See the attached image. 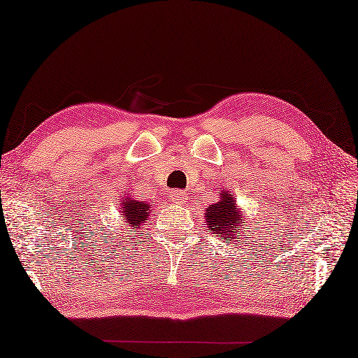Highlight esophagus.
Segmentation results:
<instances>
[{"mask_svg":"<svg viewBox=\"0 0 358 358\" xmlns=\"http://www.w3.org/2000/svg\"><path fill=\"white\" fill-rule=\"evenodd\" d=\"M171 199H172L175 203H185V201H186V194L180 192V191H172V192H171Z\"/></svg>","mask_w":358,"mask_h":358,"instance_id":"obj_1","label":"esophagus"}]
</instances>
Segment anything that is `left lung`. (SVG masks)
I'll return each instance as SVG.
<instances>
[{
  "label": "left lung",
  "mask_w": 358,
  "mask_h": 358,
  "mask_svg": "<svg viewBox=\"0 0 358 358\" xmlns=\"http://www.w3.org/2000/svg\"><path fill=\"white\" fill-rule=\"evenodd\" d=\"M220 195L222 196H220V201L217 204H210V206L206 208L208 232L220 235L222 237L220 240L226 243H231L234 238L235 241H240V238H243V235L238 237L241 229H234V226H238V222L245 223V218L240 215L231 194L222 192Z\"/></svg>",
  "instance_id": "8db88e82"
}]
</instances>
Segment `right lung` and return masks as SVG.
<instances>
[{
    "instance_id": "right-lung-1",
    "label": "right lung",
    "mask_w": 358,
    "mask_h": 358,
    "mask_svg": "<svg viewBox=\"0 0 358 358\" xmlns=\"http://www.w3.org/2000/svg\"><path fill=\"white\" fill-rule=\"evenodd\" d=\"M121 215L124 217L126 224L136 227V229H143L144 222L149 218L150 214V206L148 203L138 201V200H132V199H123V203H121Z\"/></svg>"
}]
</instances>
